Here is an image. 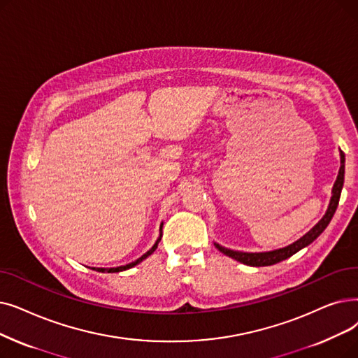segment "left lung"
Masks as SVG:
<instances>
[{
	"instance_id": "left-lung-1",
	"label": "left lung",
	"mask_w": 358,
	"mask_h": 358,
	"mask_svg": "<svg viewBox=\"0 0 358 358\" xmlns=\"http://www.w3.org/2000/svg\"><path fill=\"white\" fill-rule=\"evenodd\" d=\"M339 157H341V166H339L338 177H336L335 184L332 187V196H331V200H329V206H328V209H326V213L323 215L322 220L308 232H306V234L301 238H299L297 241H294L292 244H288L282 248H276V250H271V252H259V253L231 250V248L222 247L221 244H217V243H213L215 247L221 253L227 255L231 259H234L240 263H244V265H247V266H256L257 268V266L275 265V263L282 262V260L291 257L292 255L300 252L301 248L307 247L308 244H312L324 231V228L329 225L332 216H334V213L338 208V203H339V197H341V192H343L344 176H345V153L341 149H339Z\"/></svg>"
}]
</instances>
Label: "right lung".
Wrapping results in <instances>:
<instances>
[{
    "mask_svg": "<svg viewBox=\"0 0 358 358\" xmlns=\"http://www.w3.org/2000/svg\"><path fill=\"white\" fill-rule=\"evenodd\" d=\"M162 227H164V222H162L161 227H159V237H158L157 241H155V244L152 245L150 250H148L143 256H141L137 260L129 263V265H124V266H117V268H92V269H93V271H98V272H102V273H114V272H122V271H127V269H130V268H134L136 265H138V263L143 262L145 259H148L155 250H157L158 244H159V241H161V238H162Z\"/></svg>",
    "mask_w": 358,
    "mask_h": 358,
    "instance_id": "right-lung-1",
    "label": "right lung"
}]
</instances>
